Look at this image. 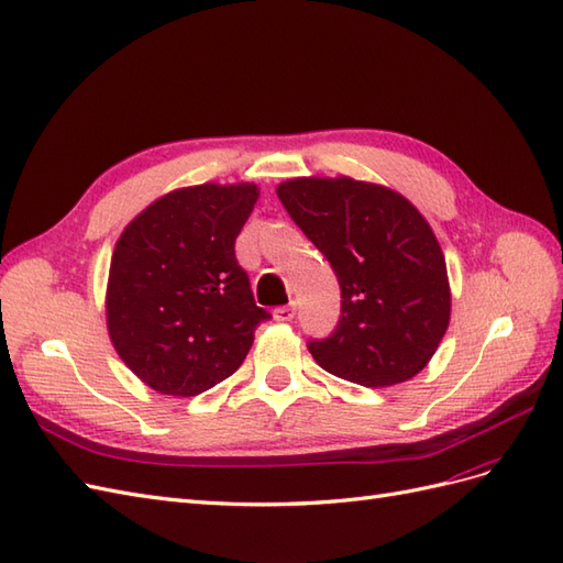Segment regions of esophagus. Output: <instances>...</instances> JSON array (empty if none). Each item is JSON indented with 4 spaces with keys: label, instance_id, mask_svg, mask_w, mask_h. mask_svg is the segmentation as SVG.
<instances>
[{
    "label": "esophagus",
    "instance_id": "esophagus-1",
    "mask_svg": "<svg viewBox=\"0 0 563 563\" xmlns=\"http://www.w3.org/2000/svg\"><path fill=\"white\" fill-rule=\"evenodd\" d=\"M295 307H278L276 311H273V318L280 320V323H290V320L295 318Z\"/></svg>",
    "mask_w": 563,
    "mask_h": 563
}]
</instances>
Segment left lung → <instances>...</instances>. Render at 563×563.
Segmentation results:
<instances>
[{"instance_id":"left-lung-1","label":"left lung","mask_w":563,"mask_h":563,"mask_svg":"<svg viewBox=\"0 0 563 563\" xmlns=\"http://www.w3.org/2000/svg\"><path fill=\"white\" fill-rule=\"evenodd\" d=\"M276 192L342 287L340 323L309 342L316 363L373 389L415 377L451 323L445 256L427 219L400 192L351 176H301Z\"/></svg>"}]
</instances>
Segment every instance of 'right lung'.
Segmentation results:
<instances>
[{"label":"right lung","mask_w":563,"mask_h":563,"mask_svg":"<svg viewBox=\"0 0 563 563\" xmlns=\"http://www.w3.org/2000/svg\"><path fill=\"white\" fill-rule=\"evenodd\" d=\"M256 198V184L176 188L118 238L108 334L151 389L181 398L212 389L243 365L256 325L271 318L235 260V238Z\"/></svg>","instance_id":"obj_1"}]
</instances>
